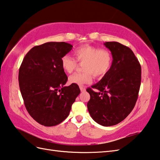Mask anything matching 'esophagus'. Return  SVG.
<instances>
[{
    "label": "esophagus",
    "mask_w": 160,
    "mask_h": 160,
    "mask_svg": "<svg viewBox=\"0 0 160 160\" xmlns=\"http://www.w3.org/2000/svg\"><path fill=\"white\" fill-rule=\"evenodd\" d=\"M80 91H82V92H84V91H86L85 87H83V86H80Z\"/></svg>",
    "instance_id": "esophagus-1"
}]
</instances>
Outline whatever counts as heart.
I'll list each match as a JSON object with an SVG mask.
<instances>
[{"label": "heart", "mask_w": 160, "mask_h": 160, "mask_svg": "<svg viewBox=\"0 0 160 160\" xmlns=\"http://www.w3.org/2000/svg\"><path fill=\"white\" fill-rule=\"evenodd\" d=\"M76 59L69 55H64L61 59V65L66 73H71L76 69L79 62L83 63V73H76L69 78L71 84L84 85L92 82L93 77L100 79L110 71L113 58L111 52L106 49L90 45H83L73 51Z\"/></svg>", "instance_id": "b5f03b06"}]
</instances>
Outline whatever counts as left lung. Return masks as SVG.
Listing matches in <instances>:
<instances>
[{
    "instance_id": "obj_1",
    "label": "left lung",
    "mask_w": 160,
    "mask_h": 160,
    "mask_svg": "<svg viewBox=\"0 0 160 160\" xmlns=\"http://www.w3.org/2000/svg\"><path fill=\"white\" fill-rule=\"evenodd\" d=\"M104 45L111 52L112 66L99 82L87 89L90 94L87 108L95 122L110 127L124 120L133 109L142 72L140 64L129 47L118 42Z\"/></svg>"
}]
</instances>
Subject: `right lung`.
Returning a JSON list of instances; mask_svg holds the SVG:
<instances>
[{
  "mask_svg": "<svg viewBox=\"0 0 160 160\" xmlns=\"http://www.w3.org/2000/svg\"><path fill=\"white\" fill-rule=\"evenodd\" d=\"M64 42H49L33 47L23 58L18 73L20 93L27 111L45 127L61 123L80 93L77 84L64 87L68 78L61 59L72 49Z\"/></svg>",
  "mask_w": 160,
  "mask_h": 160,
  "instance_id": "add662e5",
  "label": "right lung"
}]
</instances>
